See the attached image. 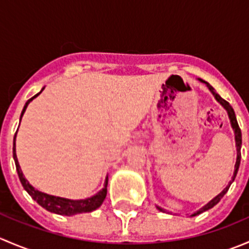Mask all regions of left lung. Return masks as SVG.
I'll return each mask as SVG.
<instances>
[{"label":"left lung","mask_w":249,"mask_h":249,"mask_svg":"<svg viewBox=\"0 0 249 249\" xmlns=\"http://www.w3.org/2000/svg\"><path fill=\"white\" fill-rule=\"evenodd\" d=\"M199 80H200V82L205 83V84L207 85V88H208V89H210V91L212 92V94H213V96L215 97V100H217V101L219 102V104L222 105V106L224 107L225 109H227V112H228V115H229L230 123H231V127H232L233 132H235V142H236V150H237V158H236L235 171H233V176H232L231 180H230V182H229V184L227 185V188H225V189L223 190L222 193H219V194H218L217 196H215V197H213V199L211 200L210 202H208V203H206V205L203 206L202 208H200L199 211H196V212H194V213H193V214L190 215V217H195V215L200 214V213H202V212H205V211L210 210V208L214 207V206L217 205V203L219 202L220 200H222V197L224 196L225 194H227V192H228V190H229V188H230V185H231V183L233 182V180H235V177H236V175H237V171H238V167H240V162H241V145H242V135H241V130H240V126H238V124H237V119H236V115H235V112H233L232 107L230 106V104H229V102H228V101H225L224 99H222V97H220L219 95H218L217 92H215L214 88H213L212 85H210V84H208L207 82H205V80L200 79V78H199ZM157 208H158V210H159V211H161V212H164V210H162L161 207H159V206H157Z\"/></svg>","instance_id":"1"}]
</instances>
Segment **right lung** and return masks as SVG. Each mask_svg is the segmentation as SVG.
<instances>
[{"label":"right lung","instance_id":"add662e5","mask_svg":"<svg viewBox=\"0 0 249 249\" xmlns=\"http://www.w3.org/2000/svg\"><path fill=\"white\" fill-rule=\"evenodd\" d=\"M43 89H42L38 94L35 95L34 97H31L30 100H27V102L25 104L24 108H22L21 115H20V120H21L22 115H24L25 110H26L30 102H31L35 97L38 96V95L43 91ZM16 137H17V132H16V135H14V141H13V158H14V161H16L18 176H19V179H20V182H21L24 189L29 193L30 196H31L35 201L38 203V205H41L42 207L46 208V210L49 211V212L56 213V214H61V215H73V214H77V213L92 212V211H95L96 208H99L100 206L102 205V202H104V200L106 199V195H107L108 176H107L106 180H105L104 188H102V189L100 190L97 194H95L94 196L88 197V199H84V200L65 199V197L54 196V195L46 194V193H42V192H39V190L35 189V188L30 184L29 180L24 177V173H22L21 169H20V165H19V161H18L17 153H16Z\"/></svg>","mask_w":249,"mask_h":249}]
</instances>
